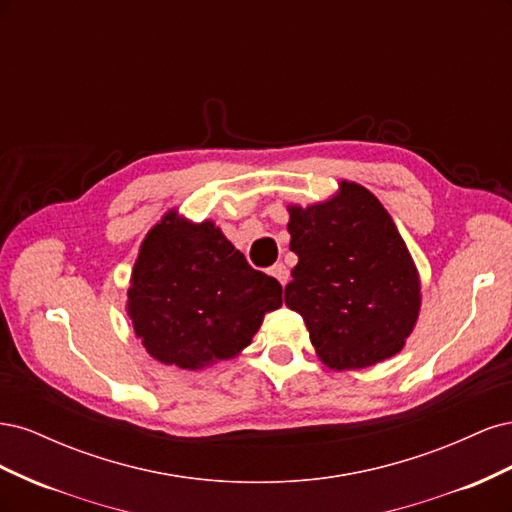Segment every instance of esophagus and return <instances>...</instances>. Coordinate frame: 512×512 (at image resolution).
<instances>
[{"mask_svg":"<svg viewBox=\"0 0 512 512\" xmlns=\"http://www.w3.org/2000/svg\"><path fill=\"white\" fill-rule=\"evenodd\" d=\"M271 275L275 277V280L277 282H280L282 286H286V282H288V269H286V265H284V262H277V265H273L271 267Z\"/></svg>","mask_w":512,"mask_h":512,"instance_id":"esophagus-1","label":"esophagus"}]
</instances>
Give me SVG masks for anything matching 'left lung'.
I'll list each match as a JSON object with an SVG mask.
<instances>
[{"label":"left lung","mask_w":512,"mask_h":512,"mask_svg":"<svg viewBox=\"0 0 512 512\" xmlns=\"http://www.w3.org/2000/svg\"><path fill=\"white\" fill-rule=\"evenodd\" d=\"M299 256L284 301L331 369H363L404 348L421 309L408 247L380 200L342 181L327 203L288 207Z\"/></svg>","instance_id":"8db88e82"}]
</instances>
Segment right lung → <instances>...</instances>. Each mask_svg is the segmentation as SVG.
<instances>
[{
  "mask_svg": "<svg viewBox=\"0 0 512 512\" xmlns=\"http://www.w3.org/2000/svg\"><path fill=\"white\" fill-rule=\"evenodd\" d=\"M282 305L275 277L247 265L213 222L166 213L134 262L128 316L164 365L203 369L250 346L262 318Z\"/></svg>",
  "mask_w": 512,
  "mask_h": 512,
  "instance_id": "obj_1",
  "label": "right lung"
}]
</instances>
